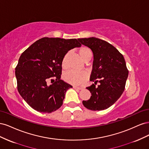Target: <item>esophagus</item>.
<instances>
[{"label":"esophagus","instance_id":"esophagus-1","mask_svg":"<svg viewBox=\"0 0 149 149\" xmlns=\"http://www.w3.org/2000/svg\"><path fill=\"white\" fill-rule=\"evenodd\" d=\"M73 88H74V89H78V90H81V89H82V88H80V87L76 86H73Z\"/></svg>","mask_w":149,"mask_h":149}]
</instances>
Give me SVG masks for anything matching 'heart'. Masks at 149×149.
Masks as SVG:
<instances>
[{
    "label": "heart",
    "instance_id": "obj_1",
    "mask_svg": "<svg viewBox=\"0 0 149 149\" xmlns=\"http://www.w3.org/2000/svg\"><path fill=\"white\" fill-rule=\"evenodd\" d=\"M79 54L83 61L85 62L91 60L93 55L91 49L87 47H82L79 49ZM70 52L66 53L63 58L61 65L63 68H67V60ZM63 78L66 82L73 85H80L83 84L87 79V74L84 71H76L68 70L63 75Z\"/></svg>",
    "mask_w": 149,
    "mask_h": 149
}]
</instances>
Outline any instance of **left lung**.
Returning <instances> with one entry per match:
<instances>
[{"mask_svg": "<svg viewBox=\"0 0 149 149\" xmlns=\"http://www.w3.org/2000/svg\"><path fill=\"white\" fill-rule=\"evenodd\" d=\"M78 41L91 49L94 56L90 81L94 84L86 88L91 96L83 101V105L92 111L106 109L118 101L125 89L129 71L124 58L114 46L101 39L90 37Z\"/></svg>", "mask_w": 149, "mask_h": 149, "instance_id": "8db88e82", "label": "left lung"}]
</instances>
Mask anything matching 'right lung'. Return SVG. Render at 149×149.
<instances>
[{
    "label": "right lung",
    "mask_w": 149,
    "mask_h": 149,
    "mask_svg": "<svg viewBox=\"0 0 149 149\" xmlns=\"http://www.w3.org/2000/svg\"><path fill=\"white\" fill-rule=\"evenodd\" d=\"M81 46L75 38L44 37L22 53L15 68L17 89L31 108L51 113L62 106L66 91L72 88L61 79L63 58Z\"/></svg>",
    "instance_id": "obj_1"
}]
</instances>
